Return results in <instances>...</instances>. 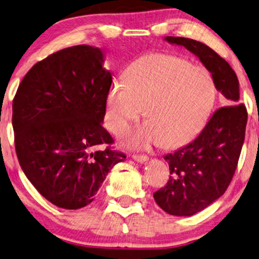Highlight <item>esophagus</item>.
I'll return each mask as SVG.
<instances>
[{
  "label": "esophagus",
  "mask_w": 259,
  "mask_h": 259,
  "mask_svg": "<svg viewBox=\"0 0 259 259\" xmlns=\"http://www.w3.org/2000/svg\"><path fill=\"white\" fill-rule=\"evenodd\" d=\"M133 158L140 163H143V162H147L149 160V157L146 156V155H133Z\"/></svg>",
  "instance_id": "1"
}]
</instances>
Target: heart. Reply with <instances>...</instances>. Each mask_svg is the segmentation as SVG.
I'll use <instances>...</instances> for the list:
<instances>
[{"instance_id": "heart-1", "label": "heart", "mask_w": 259, "mask_h": 259, "mask_svg": "<svg viewBox=\"0 0 259 259\" xmlns=\"http://www.w3.org/2000/svg\"><path fill=\"white\" fill-rule=\"evenodd\" d=\"M212 74L184 58L151 53L130 65L125 79L109 90L108 125L113 134L125 132L146 108V122L127 137L133 148L185 146L204 129L215 102Z\"/></svg>"}]
</instances>
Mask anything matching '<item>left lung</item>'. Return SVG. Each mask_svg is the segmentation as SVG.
<instances>
[{"label": "left lung", "mask_w": 259, "mask_h": 259, "mask_svg": "<svg viewBox=\"0 0 259 259\" xmlns=\"http://www.w3.org/2000/svg\"><path fill=\"white\" fill-rule=\"evenodd\" d=\"M164 41L184 46L196 55L229 105L213 113L193 142L164 156L171 177L154 193L155 201L168 214L191 217L211 205L229 187L245 139L247 112L239 104L236 72L225 59L196 40L165 36Z\"/></svg>", "instance_id": "8db88e82"}]
</instances>
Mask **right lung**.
I'll use <instances>...</instances> for the list:
<instances>
[{
    "instance_id": "add662e5",
    "label": "right lung",
    "mask_w": 259,
    "mask_h": 259,
    "mask_svg": "<svg viewBox=\"0 0 259 259\" xmlns=\"http://www.w3.org/2000/svg\"><path fill=\"white\" fill-rule=\"evenodd\" d=\"M101 48L79 45L34 65L13 101L15 149L23 173L58 207L78 209L113 165L126 156L99 144L113 142L103 127L112 73Z\"/></svg>"
}]
</instances>
